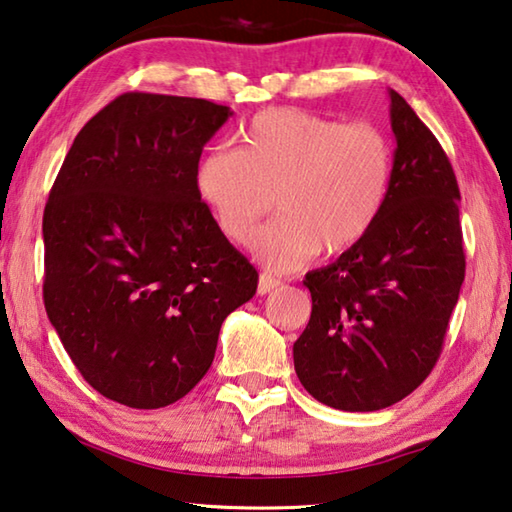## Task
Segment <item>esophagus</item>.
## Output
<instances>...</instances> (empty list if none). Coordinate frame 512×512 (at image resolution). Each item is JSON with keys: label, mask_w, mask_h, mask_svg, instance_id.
I'll return each instance as SVG.
<instances>
[{"label": "esophagus", "mask_w": 512, "mask_h": 512, "mask_svg": "<svg viewBox=\"0 0 512 512\" xmlns=\"http://www.w3.org/2000/svg\"><path fill=\"white\" fill-rule=\"evenodd\" d=\"M277 286H280V280H275V277H273V275H268V273H262V275H259L257 293H259V295H266V293L275 291Z\"/></svg>", "instance_id": "esophagus-1"}]
</instances>
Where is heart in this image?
<instances>
[{
	"instance_id": "heart-1",
	"label": "heart",
	"mask_w": 512,
	"mask_h": 512,
	"mask_svg": "<svg viewBox=\"0 0 512 512\" xmlns=\"http://www.w3.org/2000/svg\"><path fill=\"white\" fill-rule=\"evenodd\" d=\"M394 150L383 129L302 109H266L239 132V147H215L194 170V190L219 230L239 246L257 237L275 206L282 219L257 241L275 271L320 253L342 255L365 239L387 206Z\"/></svg>"
}]
</instances>
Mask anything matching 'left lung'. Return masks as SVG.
Instances as JSON below:
<instances>
[{
	"label": "left lung",
	"instance_id": "8db88e82",
	"mask_svg": "<svg viewBox=\"0 0 512 512\" xmlns=\"http://www.w3.org/2000/svg\"><path fill=\"white\" fill-rule=\"evenodd\" d=\"M387 206L374 230L311 271V320L293 345L295 374L315 401L376 412L430 376L466 277L459 185L436 136L403 96Z\"/></svg>",
	"mask_w": 512,
	"mask_h": 512
}]
</instances>
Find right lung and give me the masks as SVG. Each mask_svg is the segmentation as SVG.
Segmentation results:
<instances>
[{
    "label": "right lung",
    "instance_id": "right-lung-1",
    "mask_svg": "<svg viewBox=\"0 0 512 512\" xmlns=\"http://www.w3.org/2000/svg\"><path fill=\"white\" fill-rule=\"evenodd\" d=\"M232 116L203 98L123 94L80 129L44 208V309L82 378L134 410L206 376L255 266L194 190Z\"/></svg>",
    "mask_w": 512,
    "mask_h": 512
}]
</instances>
